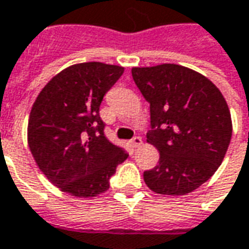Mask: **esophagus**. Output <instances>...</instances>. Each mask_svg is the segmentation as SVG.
Listing matches in <instances>:
<instances>
[{
	"label": "esophagus",
	"instance_id": "34e87169",
	"mask_svg": "<svg viewBox=\"0 0 249 249\" xmlns=\"http://www.w3.org/2000/svg\"><path fill=\"white\" fill-rule=\"evenodd\" d=\"M142 144V140L140 136H135L132 140H130V145H132V147H135V148H136V147H140Z\"/></svg>",
	"mask_w": 249,
	"mask_h": 249
}]
</instances>
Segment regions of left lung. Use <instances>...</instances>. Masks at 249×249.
<instances>
[{
  "label": "left lung",
  "mask_w": 249,
  "mask_h": 249,
  "mask_svg": "<svg viewBox=\"0 0 249 249\" xmlns=\"http://www.w3.org/2000/svg\"><path fill=\"white\" fill-rule=\"evenodd\" d=\"M132 76L149 104L147 142L159 149L144 182L159 194L183 196L217 171L232 137L221 91L206 76L178 64L135 67Z\"/></svg>",
  "instance_id": "obj_1"
}]
</instances>
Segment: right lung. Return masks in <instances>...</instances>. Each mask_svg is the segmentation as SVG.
Segmentation results:
<instances>
[{
  "label": "right lung",
  "mask_w": 249,
  "mask_h": 249,
  "mask_svg": "<svg viewBox=\"0 0 249 249\" xmlns=\"http://www.w3.org/2000/svg\"><path fill=\"white\" fill-rule=\"evenodd\" d=\"M120 66L74 64L53 76L35 101L28 144L50 182L75 197H95L109 189L119 164L128 158L105 136L101 102L123 75Z\"/></svg>",
  "instance_id": "obj_1"
}]
</instances>
